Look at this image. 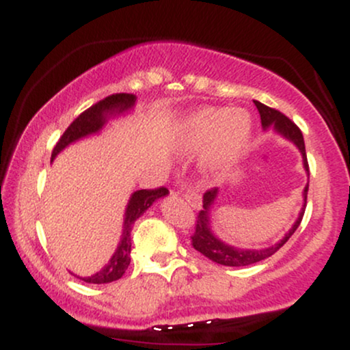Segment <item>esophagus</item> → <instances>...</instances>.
<instances>
[{"instance_id":"esophagus-1","label":"esophagus","mask_w":350,"mask_h":350,"mask_svg":"<svg viewBox=\"0 0 350 350\" xmlns=\"http://www.w3.org/2000/svg\"><path fill=\"white\" fill-rule=\"evenodd\" d=\"M180 194H183V198L187 200L189 204H191L194 208H199L202 206V198H200V194L198 192V189L194 187H189V189H180Z\"/></svg>"}]
</instances>
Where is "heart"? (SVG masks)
<instances>
[{
	"instance_id": "heart-1",
	"label": "heart",
	"mask_w": 350,
	"mask_h": 350,
	"mask_svg": "<svg viewBox=\"0 0 350 350\" xmlns=\"http://www.w3.org/2000/svg\"><path fill=\"white\" fill-rule=\"evenodd\" d=\"M252 133V123L242 110L204 108L184 124V139L189 148L208 144L204 164L208 171H224L243 148Z\"/></svg>"
}]
</instances>
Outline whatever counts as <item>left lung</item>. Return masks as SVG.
<instances>
[{
    "mask_svg": "<svg viewBox=\"0 0 350 350\" xmlns=\"http://www.w3.org/2000/svg\"><path fill=\"white\" fill-rule=\"evenodd\" d=\"M253 103H255V107L258 108L260 120H262V126L265 128V130L273 126L275 128V131H278L281 136H284V138L290 139V142H293L296 146H298L301 154H303L304 170H306V172L309 174L306 148H304L303 133H301L299 128L296 126V124L293 123L286 115H283L281 111L275 110V108L263 105V103L256 102V100H253ZM308 189H309V183L306 184V187H304V192H303V196H304L303 208H301L298 219H296L295 226L290 228V232H288V234L284 235L276 245H273V247H268V248H260V250L232 247V245H227L226 242H222V240L217 239V237L212 234L211 208L217 198V192H219V189L217 187L208 189V191H206V194H204V199H202L204 211H199L198 217H196V219H198L196 220V232L191 237L192 247H194L199 253H202L204 256H207L208 260H212V262H215L219 265H226V267H248V265L258 263V262H262V260H267L268 256L273 255V253L278 252L280 248L283 247L288 240H290V237L295 234L296 228L299 227L301 220H303V215H304V208H306Z\"/></svg>",
    "mask_w": 350,
    "mask_h": 350,
    "instance_id": "8db88e82",
    "label": "left lung"
}]
</instances>
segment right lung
I'll list each match as a JSON object with an SVG mask.
<instances>
[{
	"instance_id": "right-lung-1",
	"label": "right lung",
	"mask_w": 350,
	"mask_h": 350,
	"mask_svg": "<svg viewBox=\"0 0 350 350\" xmlns=\"http://www.w3.org/2000/svg\"><path fill=\"white\" fill-rule=\"evenodd\" d=\"M136 97L131 94H113L110 97L100 100V102L87 108L83 113H80L77 118L69 124L64 135L60 136L57 144L52 150V159L59 154L60 151L66 146H69L70 143L77 142V139L88 136L92 133H97L98 130H102V126L107 122V116L113 113H122V111L128 110L135 105ZM167 194L166 187H158V189H142V191H136L131 194L130 202L126 206V212H124V222H123V234L122 240H120L118 247L113 253V256L110 258L105 267L102 268L95 275L87 276V278H80L85 283L92 284H103V283H111V281L120 280L126 271L128 265H130V252H131V228L136 222L139 215H143L152 206L156 199L163 198ZM79 278V276H77Z\"/></svg>"
}]
</instances>
